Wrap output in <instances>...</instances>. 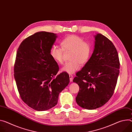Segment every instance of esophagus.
Returning a JSON list of instances; mask_svg holds the SVG:
<instances>
[{
	"mask_svg": "<svg viewBox=\"0 0 132 132\" xmlns=\"http://www.w3.org/2000/svg\"><path fill=\"white\" fill-rule=\"evenodd\" d=\"M69 79H70V82H72L73 80V75H69Z\"/></svg>",
	"mask_w": 132,
	"mask_h": 132,
	"instance_id": "1",
	"label": "esophagus"
}]
</instances>
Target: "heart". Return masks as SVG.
I'll return each mask as SVG.
<instances>
[{
    "label": "heart",
    "instance_id": "obj_1",
    "mask_svg": "<svg viewBox=\"0 0 132 132\" xmlns=\"http://www.w3.org/2000/svg\"><path fill=\"white\" fill-rule=\"evenodd\" d=\"M62 48L53 45L51 47L50 54L54 61L58 64L63 63V54L65 52H71L69 56L70 61L65 63L62 70L69 74L75 73L80 68V64H85L89 59L92 54L90 44L76 35H69L61 42Z\"/></svg>",
    "mask_w": 132,
    "mask_h": 132
}]
</instances>
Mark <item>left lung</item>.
Segmentation results:
<instances>
[{
  "label": "left lung",
  "instance_id": "obj_1",
  "mask_svg": "<svg viewBox=\"0 0 132 132\" xmlns=\"http://www.w3.org/2000/svg\"><path fill=\"white\" fill-rule=\"evenodd\" d=\"M94 37L93 53L73 79L79 87L76 103L87 110L97 109L110 100L119 73L118 53L112 42L101 34Z\"/></svg>",
  "mask_w": 132,
  "mask_h": 132
}]
</instances>
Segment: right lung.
I'll return each mask as SVG.
<instances>
[{
	"label": "right lung",
	"mask_w": 132,
	"mask_h": 132,
	"mask_svg": "<svg viewBox=\"0 0 132 132\" xmlns=\"http://www.w3.org/2000/svg\"><path fill=\"white\" fill-rule=\"evenodd\" d=\"M57 37L53 32H36L21 42L17 52L14 77L20 96L38 111L55 106L59 93L69 82L66 72L55 77L59 67L50 51Z\"/></svg>",
	"instance_id": "1"
}]
</instances>
